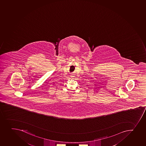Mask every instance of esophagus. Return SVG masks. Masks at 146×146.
<instances>
[{
    "mask_svg": "<svg viewBox=\"0 0 146 146\" xmlns=\"http://www.w3.org/2000/svg\"><path fill=\"white\" fill-rule=\"evenodd\" d=\"M71 77H72V78H73V77H74V76H71Z\"/></svg>",
    "mask_w": 146,
    "mask_h": 146,
    "instance_id": "obj_1",
    "label": "esophagus"
}]
</instances>
